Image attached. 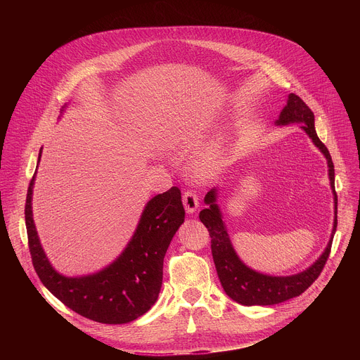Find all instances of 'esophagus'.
<instances>
[{
  "label": "esophagus",
  "instance_id": "34e87169",
  "mask_svg": "<svg viewBox=\"0 0 360 360\" xmlns=\"http://www.w3.org/2000/svg\"><path fill=\"white\" fill-rule=\"evenodd\" d=\"M182 200H184V207H185L186 214L196 212V210L199 207V199H198V195L195 192L186 191L182 196Z\"/></svg>",
  "mask_w": 360,
  "mask_h": 360
}]
</instances>
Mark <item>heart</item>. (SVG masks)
<instances>
[{"mask_svg": "<svg viewBox=\"0 0 360 360\" xmlns=\"http://www.w3.org/2000/svg\"><path fill=\"white\" fill-rule=\"evenodd\" d=\"M222 161H224L222 146L219 143H212L198 153L193 161V168L198 175L208 178L217 174V171L222 165Z\"/></svg>", "mask_w": 360, "mask_h": 360, "instance_id": "1", "label": "heart"}]
</instances>
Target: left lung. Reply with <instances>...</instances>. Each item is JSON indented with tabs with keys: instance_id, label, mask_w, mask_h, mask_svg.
<instances>
[{
	"instance_id": "left-lung-1",
	"label": "left lung",
	"mask_w": 360,
	"mask_h": 360,
	"mask_svg": "<svg viewBox=\"0 0 360 360\" xmlns=\"http://www.w3.org/2000/svg\"><path fill=\"white\" fill-rule=\"evenodd\" d=\"M290 124H300V129L306 132L314 142V145L323 153L328 161V175L330 181V189L333 192L335 203V219L330 233V239L319 258L304 271L289 275V276H272L261 274L245 265L238 256L225 222L222 221V212L218 205L219 188H212L205 195V205L207 208L199 212L200 222L208 228L211 236V249L218 278L225 293L235 302L243 306H268L276 304L292 297L299 296L309 288L321 275L330 253L333 235L338 226V195L335 192V167L330 158L328 148L318 138L315 129V115L304 102L295 94H289L286 105L281 111L279 118L275 121L276 127H285Z\"/></svg>"
}]
</instances>
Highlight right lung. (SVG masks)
<instances>
[{
	"label": "right lung",
	"mask_w": 360,
	"mask_h": 360,
	"mask_svg": "<svg viewBox=\"0 0 360 360\" xmlns=\"http://www.w3.org/2000/svg\"><path fill=\"white\" fill-rule=\"evenodd\" d=\"M41 153L42 148L37 168ZM35 175L37 171L27 192L25 225L32 265L44 286L70 309L99 323H129L146 314L162 286L167 249L185 221L181 191L172 186L146 202L132 238L114 262L94 274L65 276L51 265L34 224Z\"/></svg>",
	"instance_id": "add662e5"
}]
</instances>
